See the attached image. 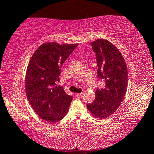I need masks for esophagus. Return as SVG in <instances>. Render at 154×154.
Returning <instances> with one entry per match:
<instances>
[{
  "instance_id": "34e87169",
  "label": "esophagus",
  "mask_w": 154,
  "mask_h": 154,
  "mask_svg": "<svg viewBox=\"0 0 154 154\" xmlns=\"http://www.w3.org/2000/svg\"><path fill=\"white\" fill-rule=\"evenodd\" d=\"M83 95H84V93H81V94H77L76 97L78 98H82Z\"/></svg>"
}]
</instances>
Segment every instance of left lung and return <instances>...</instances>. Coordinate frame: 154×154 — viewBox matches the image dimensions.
Here are the masks:
<instances>
[{
	"mask_svg": "<svg viewBox=\"0 0 154 154\" xmlns=\"http://www.w3.org/2000/svg\"><path fill=\"white\" fill-rule=\"evenodd\" d=\"M96 54L97 78L104 86L97 88L95 100L87 108L96 118L105 119L114 113L123 100L128 84V71L125 60L114 45L105 39L91 42Z\"/></svg>",
	"mask_w": 154,
	"mask_h": 154,
	"instance_id": "left-lung-1",
	"label": "left lung"
}]
</instances>
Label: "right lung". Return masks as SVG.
Returning <instances> with one entry per match:
<instances>
[{
    "mask_svg": "<svg viewBox=\"0 0 154 154\" xmlns=\"http://www.w3.org/2000/svg\"><path fill=\"white\" fill-rule=\"evenodd\" d=\"M78 46L75 44L45 43L32 54L25 75V91L29 103L41 119L57 122L68 113L72 97L57 86L61 66Z\"/></svg>",
    "mask_w": 154,
    "mask_h": 154,
    "instance_id": "add662e5",
    "label": "right lung"
}]
</instances>
